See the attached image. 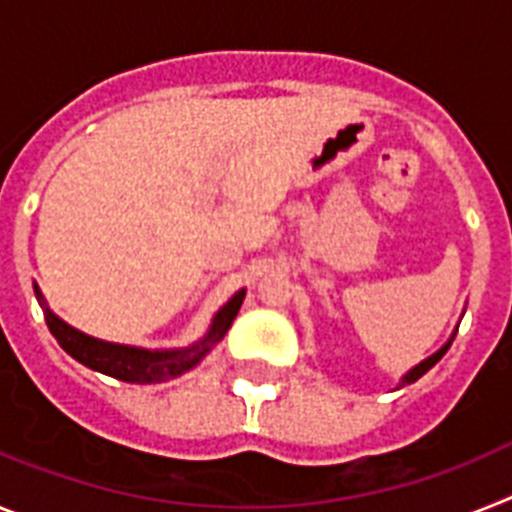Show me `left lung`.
I'll use <instances>...</instances> for the list:
<instances>
[{
    "instance_id": "obj_1",
    "label": "left lung",
    "mask_w": 512,
    "mask_h": 512,
    "mask_svg": "<svg viewBox=\"0 0 512 512\" xmlns=\"http://www.w3.org/2000/svg\"><path fill=\"white\" fill-rule=\"evenodd\" d=\"M450 343H453V341H450ZM450 343H445V346H442V349H440V351H437V354H432V356H429V359H424V362H422V364H416V367H414V369H411L409 375L403 377V385H409V382H416V380H419V377H422V375H424V372H429V369L435 367V364H437V362H440L442 356H445V351H448V349H450Z\"/></svg>"
}]
</instances>
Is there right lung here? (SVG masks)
Masks as SVG:
<instances>
[{"instance_id":"1","label":"right lung","mask_w":512,"mask_h":512,"mask_svg":"<svg viewBox=\"0 0 512 512\" xmlns=\"http://www.w3.org/2000/svg\"><path fill=\"white\" fill-rule=\"evenodd\" d=\"M36 294L41 296V291L36 289ZM242 302L244 291L231 296V302L213 317L208 336L182 351H145L132 349V346H119V343L98 341V338H90L80 330L70 328L57 315H51L49 309H46V325H49L51 336L59 341V346L85 367L96 369V372H103L109 377H117V380L135 382V385H153V382H166L171 377H179L182 372L195 367L208 354L210 346L226 336V330L231 328Z\"/></svg>"}]
</instances>
